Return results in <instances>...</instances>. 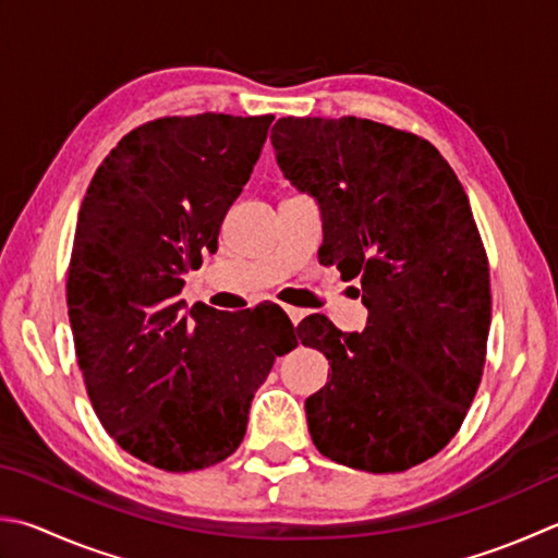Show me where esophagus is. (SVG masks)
Returning a JSON list of instances; mask_svg holds the SVG:
<instances>
[{"label": "esophagus", "instance_id": "esophagus-1", "mask_svg": "<svg viewBox=\"0 0 558 558\" xmlns=\"http://www.w3.org/2000/svg\"><path fill=\"white\" fill-rule=\"evenodd\" d=\"M283 311H287V315L291 318L293 325H299L303 318H306V311L303 308H293V306H283Z\"/></svg>", "mask_w": 558, "mask_h": 558}]
</instances>
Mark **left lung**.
Listing matches in <instances>:
<instances>
[{
    "mask_svg": "<svg viewBox=\"0 0 558 558\" xmlns=\"http://www.w3.org/2000/svg\"><path fill=\"white\" fill-rule=\"evenodd\" d=\"M271 145L320 206L325 265L360 277L369 311L362 332L299 325L332 369L306 398L313 445L369 474L423 464L464 423L486 364L488 257L464 186L433 143L356 116H287Z\"/></svg>",
    "mask_w": 558,
    "mask_h": 558,
    "instance_id": "obj_1",
    "label": "left lung"
}]
</instances>
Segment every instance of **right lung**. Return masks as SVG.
I'll use <instances>...</instances> for the list:
<instances>
[{"instance_id": "right-lung-1", "label": "right lung", "mask_w": 558, "mask_h": 558, "mask_svg": "<svg viewBox=\"0 0 558 558\" xmlns=\"http://www.w3.org/2000/svg\"><path fill=\"white\" fill-rule=\"evenodd\" d=\"M275 116H165L104 157L80 208L68 313L89 401L145 464L196 471L228 459L250 403L296 330L275 303L186 311L189 269L218 250Z\"/></svg>"}]
</instances>
